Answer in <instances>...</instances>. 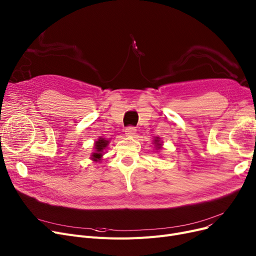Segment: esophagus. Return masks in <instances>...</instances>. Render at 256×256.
Wrapping results in <instances>:
<instances>
[{"mask_svg":"<svg viewBox=\"0 0 256 256\" xmlns=\"http://www.w3.org/2000/svg\"><path fill=\"white\" fill-rule=\"evenodd\" d=\"M136 132H137L136 128H134V126H128V128H126V136H128V137L135 136V135H136Z\"/></svg>","mask_w":256,"mask_h":256,"instance_id":"34e87169","label":"esophagus"}]
</instances>
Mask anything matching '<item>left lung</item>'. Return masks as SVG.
<instances>
[{"instance_id":"8db88e82","label":"left lung","mask_w":256,"mask_h":256,"mask_svg":"<svg viewBox=\"0 0 256 256\" xmlns=\"http://www.w3.org/2000/svg\"><path fill=\"white\" fill-rule=\"evenodd\" d=\"M154 145H156V147L158 150H160V147H162V142H160V140L158 137H156V138L154 140Z\"/></svg>"}]
</instances>
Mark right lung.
Instances as JSON below:
<instances>
[{
    "label": "right lung",
    "instance_id": "right-lung-1",
    "mask_svg": "<svg viewBox=\"0 0 256 256\" xmlns=\"http://www.w3.org/2000/svg\"><path fill=\"white\" fill-rule=\"evenodd\" d=\"M108 144H109V141L104 140V138H102V137L98 141H96V143H94V150H96V152L91 154V156H92L91 158L93 160H96V162L100 160V158L102 156L104 150L108 146Z\"/></svg>",
    "mask_w": 256,
    "mask_h": 256
}]
</instances>
